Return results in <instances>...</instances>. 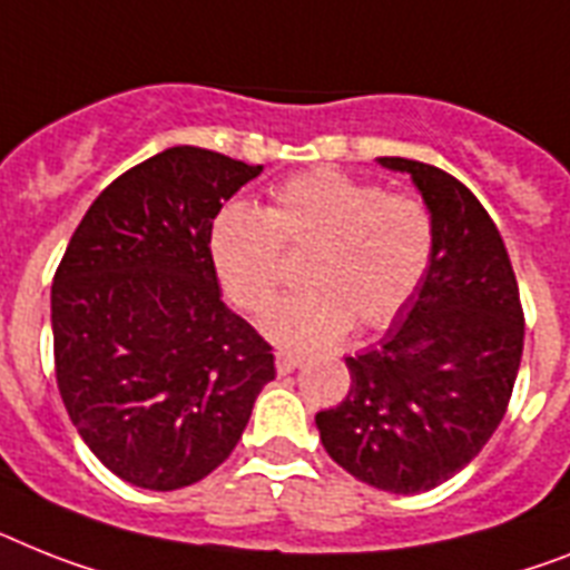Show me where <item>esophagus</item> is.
<instances>
[{"label":"esophagus","instance_id":"obj_1","mask_svg":"<svg viewBox=\"0 0 570 570\" xmlns=\"http://www.w3.org/2000/svg\"><path fill=\"white\" fill-rule=\"evenodd\" d=\"M303 355H294V352H276V373L288 375L294 373L296 366H303Z\"/></svg>","mask_w":570,"mask_h":570}]
</instances>
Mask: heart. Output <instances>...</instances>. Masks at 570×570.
Instances as JSON below:
<instances>
[{
	"label": "heart",
	"instance_id": "1",
	"mask_svg": "<svg viewBox=\"0 0 570 570\" xmlns=\"http://www.w3.org/2000/svg\"><path fill=\"white\" fill-rule=\"evenodd\" d=\"M305 291L276 305L271 337L314 350L346 332L390 326L425 282L434 218L420 197L384 191L337 168L282 180L265 209L233 204L215 215L209 258L220 291L250 317L274 305L285 279L282 253H303Z\"/></svg>",
	"mask_w": 570,
	"mask_h": 570
}]
</instances>
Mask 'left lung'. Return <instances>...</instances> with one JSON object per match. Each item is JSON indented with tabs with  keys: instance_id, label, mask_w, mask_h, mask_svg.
<instances>
[{
	"instance_id": "1",
	"label": "left lung",
	"mask_w": 570,
	"mask_h": 570,
	"mask_svg": "<svg viewBox=\"0 0 570 570\" xmlns=\"http://www.w3.org/2000/svg\"><path fill=\"white\" fill-rule=\"evenodd\" d=\"M407 171L434 218L425 282L375 350L346 358L350 393L317 413L328 458L393 495L440 487L478 458L507 413L524 350L519 282L495 220L458 177Z\"/></svg>"
}]
</instances>
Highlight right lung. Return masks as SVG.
I'll return each mask as SVG.
<instances>
[{
    "mask_svg": "<svg viewBox=\"0 0 570 570\" xmlns=\"http://www.w3.org/2000/svg\"><path fill=\"white\" fill-rule=\"evenodd\" d=\"M262 166L177 145L92 200L51 282L66 413L112 474L180 489L233 454L271 343L220 299L209 229Z\"/></svg>",
    "mask_w": 570,
    "mask_h": 570,
    "instance_id": "obj_1",
    "label": "right lung"
}]
</instances>
